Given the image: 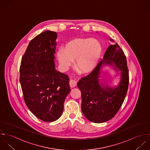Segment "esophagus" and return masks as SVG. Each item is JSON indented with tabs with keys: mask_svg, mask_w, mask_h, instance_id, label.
<instances>
[{
	"mask_svg": "<svg viewBox=\"0 0 150 150\" xmlns=\"http://www.w3.org/2000/svg\"><path fill=\"white\" fill-rule=\"evenodd\" d=\"M77 85V82L74 81V80H72L71 79L70 81V86L71 88H75L76 87Z\"/></svg>",
	"mask_w": 150,
	"mask_h": 150,
	"instance_id": "1",
	"label": "esophagus"
}]
</instances>
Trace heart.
Returning <instances> with one entry per match:
<instances>
[{"label":"heart","instance_id":"heart-1","mask_svg":"<svg viewBox=\"0 0 150 150\" xmlns=\"http://www.w3.org/2000/svg\"><path fill=\"white\" fill-rule=\"evenodd\" d=\"M101 43L92 38H76L68 42L65 49L60 48L57 52L61 69L66 71L75 61L79 71L89 74L97 66L101 57Z\"/></svg>","mask_w":150,"mask_h":150}]
</instances>
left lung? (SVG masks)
I'll use <instances>...</instances> for the list:
<instances>
[{"instance_id": "8db88e82", "label": "left lung", "mask_w": 150, "mask_h": 150, "mask_svg": "<svg viewBox=\"0 0 150 150\" xmlns=\"http://www.w3.org/2000/svg\"><path fill=\"white\" fill-rule=\"evenodd\" d=\"M110 40L113 44L108 47L103 60L98 67L78 82L82 94V113L94 123L108 121L116 115L128 88L126 58L119 45L111 38ZM104 65H110L116 72L119 80L117 85L112 86L108 83L107 74L102 69Z\"/></svg>"}]
</instances>
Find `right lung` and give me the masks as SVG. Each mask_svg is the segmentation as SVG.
Listing matches in <instances>:
<instances>
[{
	"mask_svg": "<svg viewBox=\"0 0 150 150\" xmlns=\"http://www.w3.org/2000/svg\"><path fill=\"white\" fill-rule=\"evenodd\" d=\"M57 38L56 32L46 30L32 39L20 69L25 103L33 115L45 122L60 118L71 91L68 75L55 68Z\"/></svg>",
	"mask_w": 150,
	"mask_h": 150,
	"instance_id": "add662e5",
	"label": "right lung"
}]
</instances>
